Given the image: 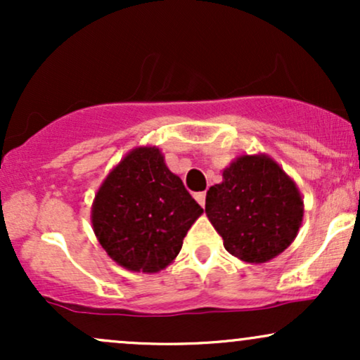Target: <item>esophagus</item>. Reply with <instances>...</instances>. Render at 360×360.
I'll use <instances>...</instances> for the list:
<instances>
[{
  "label": "esophagus",
  "instance_id": "1",
  "mask_svg": "<svg viewBox=\"0 0 360 360\" xmlns=\"http://www.w3.org/2000/svg\"><path fill=\"white\" fill-rule=\"evenodd\" d=\"M194 200L198 201L201 206H205V201H206V193L201 191V193H194Z\"/></svg>",
  "mask_w": 360,
  "mask_h": 360
}]
</instances>
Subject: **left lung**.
<instances>
[{
	"mask_svg": "<svg viewBox=\"0 0 360 360\" xmlns=\"http://www.w3.org/2000/svg\"><path fill=\"white\" fill-rule=\"evenodd\" d=\"M205 212L230 254L264 264L286 250L303 221L298 186L269 155H240L206 193Z\"/></svg>",
	"mask_w": 360,
	"mask_h": 360,
	"instance_id": "8db88e82",
	"label": "left lung"
}]
</instances>
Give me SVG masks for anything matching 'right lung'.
Wrapping results in <instances>:
<instances>
[{
    "label": "right lung",
    "instance_id": "obj_1",
    "mask_svg": "<svg viewBox=\"0 0 360 360\" xmlns=\"http://www.w3.org/2000/svg\"><path fill=\"white\" fill-rule=\"evenodd\" d=\"M203 208L169 171L157 147H137L103 181L91 208L98 242L135 272L166 269Z\"/></svg>",
    "mask_w": 360,
    "mask_h": 360
}]
</instances>
